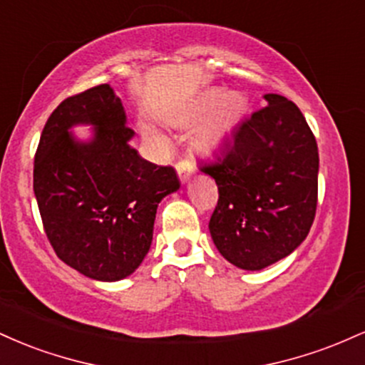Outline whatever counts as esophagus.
<instances>
[{"instance_id":"34e87169","label":"esophagus","mask_w":365,"mask_h":365,"mask_svg":"<svg viewBox=\"0 0 365 365\" xmlns=\"http://www.w3.org/2000/svg\"><path fill=\"white\" fill-rule=\"evenodd\" d=\"M177 171H178L180 180H182V182L185 183L187 180L195 173V165L188 158H183V159H180V161L177 163Z\"/></svg>"}]
</instances>
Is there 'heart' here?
<instances>
[{
    "mask_svg": "<svg viewBox=\"0 0 365 365\" xmlns=\"http://www.w3.org/2000/svg\"><path fill=\"white\" fill-rule=\"evenodd\" d=\"M221 98V91H209L206 94H202L197 101L194 113L195 115H202L212 110L215 104ZM216 107L215 113H212L211 120L207 121L206 127L202 128L199 135V145L204 149H212L216 145H220L225 140V137L237 127V123L240 121L242 116L247 110V101L244 96L232 92V94L225 96ZM148 135H154V132L150 128L145 130Z\"/></svg>",
    "mask_w": 365,
    "mask_h": 365,
    "instance_id": "heart-1",
    "label": "heart"
}]
</instances>
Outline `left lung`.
<instances>
[{"instance_id": "obj_1", "label": "left lung", "mask_w": 365, "mask_h": 365, "mask_svg": "<svg viewBox=\"0 0 365 365\" xmlns=\"http://www.w3.org/2000/svg\"><path fill=\"white\" fill-rule=\"evenodd\" d=\"M264 98L267 106L242 121L215 159L199 163L220 195L209 220L215 245L249 271L292 254L317 207L316 137L295 103L278 94Z\"/></svg>"}]
</instances>
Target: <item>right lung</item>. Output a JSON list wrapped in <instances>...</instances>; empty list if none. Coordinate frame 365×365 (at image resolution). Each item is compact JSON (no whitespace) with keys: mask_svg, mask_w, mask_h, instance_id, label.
Here are the masks:
<instances>
[{"mask_svg":"<svg viewBox=\"0 0 365 365\" xmlns=\"http://www.w3.org/2000/svg\"><path fill=\"white\" fill-rule=\"evenodd\" d=\"M110 83L70 96L51 113L34 158V194L58 257L101 282L132 274L149 252L154 217L180 187L173 166L145 161L128 145L133 130ZM92 123L95 139L75 143L68 128Z\"/></svg>","mask_w":365,"mask_h":365,"instance_id":"1","label":"right lung"}]
</instances>
